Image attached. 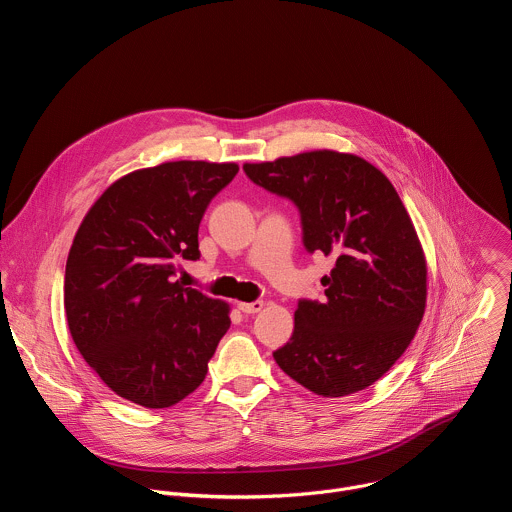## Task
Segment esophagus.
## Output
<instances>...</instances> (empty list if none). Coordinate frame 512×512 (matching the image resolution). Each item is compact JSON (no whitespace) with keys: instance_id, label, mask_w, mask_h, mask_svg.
<instances>
[{"instance_id":"esophagus-1","label":"esophagus","mask_w":512,"mask_h":512,"mask_svg":"<svg viewBox=\"0 0 512 512\" xmlns=\"http://www.w3.org/2000/svg\"><path fill=\"white\" fill-rule=\"evenodd\" d=\"M239 310H241L243 314H257V312L263 310V302H261V300H257V302H241V304H239Z\"/></svg>"}]
</instances>
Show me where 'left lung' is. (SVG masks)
<instances>
[{
  "instance_id": "obj_1",
  "label": "left lung",
  "mask_w": 512,
  "mask_h": 512,
  "mask_svg": "<svg viewBox=\"0 0 512 512\" xmlns=\"http://www.w3.org/2000/svg\"><path fill=\"white\" fill-rule=\"evenodd\" d=\"M247 178L300 210L304 247L336 259L326 300H300L279 369L322 397L379 381L425 312L427 267L411 218L387 176L330 150L245 164Z\"/></svg>"
}]
</instances>
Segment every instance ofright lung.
Segmentation results:
<instances>
[{"mask_svg":"<svg viewBox=\"0 0 512 512\" xmlns=\"http://www.w3.org/2000/svg\"><path fill=\"white\" fill-rule=\"evenodd\" d=\"M237 164L166 162L131 172L91 206L72 241L64 310L101 381L148 409L172 407L206 377L229 304L176 279L200 259L198 227Z\"/></svg>","mask_w":512,"mask_h":512,"instance_id":"1","label":"right lung"}]
</instances>
